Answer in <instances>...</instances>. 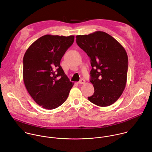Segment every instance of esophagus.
Returning a JSON list of instances; mask_svg holds the SVG:
<instances>
[{"instance_id":"esophagus-1","label":"esophagus","mask_w":152,"mask_h":152,"mask_svg":"<svg viewBox=\"0 0 152 152\" xmlns=\"http://www.w3.org/2000/svg\"><path fill=\"white\" fill-rule=\"evenodd\" d=\"M78 83L79 84H84V83H85V80L83 79H81Z\"/></svg>"}]
</instances>
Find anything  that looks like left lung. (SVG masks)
<instances>
[{
	"label": "left lung",
	"instance_id": "obj_1",
	"mask_svg": "<svg viewBox=\"0 0 152 152\" xmlns=\"http://www.w3.org/2000/svg\"><path fill=\"white\" fill-rule=\"evenodd\" d=\"M76 43L90 58L91 82L94 87L89 101L108 107L122 95L126 85L128 56L122 45L108 34L95 31L77 35Z\"/></svg>",
	"mask_w": 152,
	"mask_h": 152
}]
</instances>
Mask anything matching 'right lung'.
I'll use <instances>...</instances> for the list:
<instances>
[{"instance_id": "add662e5", "label": "right lung", "mask_w": 152, "mask_h": 152, "mask_svg": "<svg viewBox=\"0 0 152 152\" xmlns=\"http://www.w3.org/2000/svg\"><path fill=\"white\" fill-rule=\"evenodd\" d=\"M75 36L45 35L34 41L23 58V79L34 101L46 110L55 109L67 99L74 83L60 66Z\"/></svg>"}]
</instances>
